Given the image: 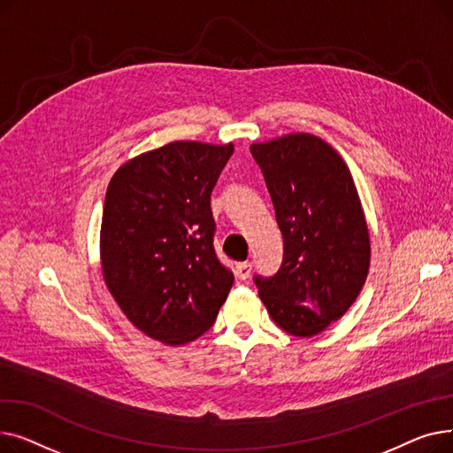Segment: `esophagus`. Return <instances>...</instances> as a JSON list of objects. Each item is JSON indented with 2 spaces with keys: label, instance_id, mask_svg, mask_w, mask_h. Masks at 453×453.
<instances>
[{
  "label": "esophagus",
  "instance_id": "esophagus-1",
  "mask_svg": "<svg viewBox=\"0 0 453 453\" xmlns=\"http://www.w3.org/2000/svg\"><path fill=\"white\" fill-rule=\"evenodd\" d=\"M250 275H251V263L236 265V277H239L241 280H246V279H250Z\"/></svg>",
  "mask_w": 453,
  "mask_h": 453
}]
</instances>
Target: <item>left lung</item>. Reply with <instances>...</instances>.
Returning <instances> with one entry per match:
<instances>
[{"label": "left lung", "mask_w": 453, "mask_h": 453, "mask_svg": "<svg viewBox=\"0 0 453 453\" xmlns=\"http://www.w3.org/2000/svg\"><path fill=\"white\" fill-rule=\"evenodd\" d=\"M284 241L273 277H255L272 319L311 338L338 321L362 292L371 263L369 229L349 166L312 134L253 142Z\"/></svg>", "instance_id": "8db88e82"}]
</instances>
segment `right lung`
I'll use <instances>...</instances> for the list:
<instances>
[{
    "label": "right lung",
    "instance_id": "right-lung-1",
    "mask_svg": "<svg viewBox=\"0 0 453 453\" xmlns=\"http://www.w3.org/2000/svg\"><path fill=\"white\" fill-rule=\"evenodd\" d=\"M233 142L173 141L119 166L103 226L104 282L147 336L185 345L211 328L233 287L212 248L211 193Z\"/></svg>",
    "mask_w": 453,
    "mask_h": 453
}]
</instances>
